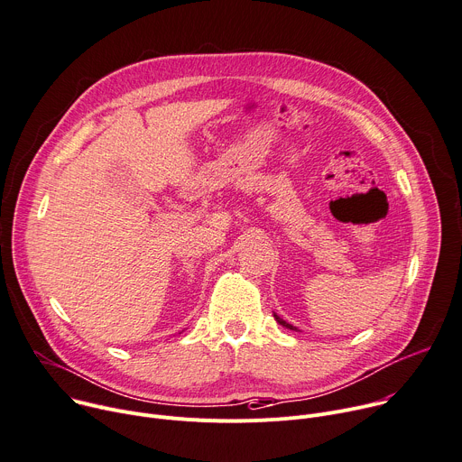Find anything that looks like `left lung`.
Instances as JSON below:
<instances>
[{
  "instance_id": "left-lung-1",
  "label": "left lung",
  "mask_w": 462,
  "mask_h": 462,
  "mask_svg": "<svg viewBox=\"0 0 462 462\" xmlns=\"http://www.w3.org/2000/svg\"><path fill=\"white\" fill-rule=\"evenodd\" d=\"M274 319H276V322H278V324H282V326H283V328H287V329H297V328H295V326H291V324H289V322H285V320H283V319H280V317H278V315H276V313H274Z\"/></svg>"
}]
</instances>
